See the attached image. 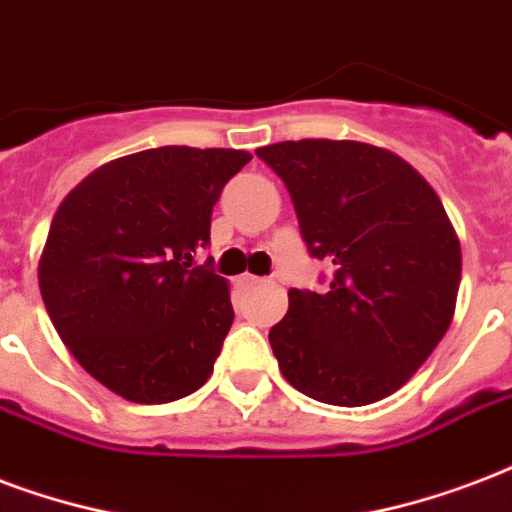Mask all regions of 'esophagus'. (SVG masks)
Masks as SVG:
<instances>
[{
    "instance_id": "34e87169",
    "label": "esophagus",
    "mask_w": 512,
    "mask_h": 512,
    "mask_svg": "<svg viewBox=\"0 0 512 512\" xmlns=\"http://www.w3.org/2000/svg\"><path fill=\"white\" fill-rule=\"evenodd\" d=\"M239 284L241 287H255V284H260V279L252 276V273H244V276H239Z\"/></svg>"
}]
</instances>
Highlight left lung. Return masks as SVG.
I'll list each match as a JSON object with an SVG mask.
<instances>
[{"label": "left lung", "mask_w": 512, "mask_h": 512, "mask_svg": "<svg viewBox=\"0 0 512 512\" xmlns=\"http://www.w3.org/2000/svg\"><path fill=\"white\" fill-rule=\"evenodd\" d=\"M292 198L327 290H290L268 341L279 370L319 403L357 408L397 392L454 319L462 249L438 193L373 144L300 139L260 147Z\"/></svg>", "instance_id": "obj_1"}]
</instances>
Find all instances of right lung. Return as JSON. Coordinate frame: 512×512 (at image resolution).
I'll return each instance as SVG.
<instances>
[{"instance_id":"add662e5","label":"right lung","mask_w":512,"mask_h":512,"mask_svg":"<svg viewBox=\"0 0 512 512\" xmlns=\"http://www.w3.org/2000/svg\"><path fill=\"white\" fill-rule=\"evenodd\" d=\"M244 150L158 147L101 166L66 195L39 257L50 322L99 384L171 403L212 376L233 325L228 282L193 265Z\"/></svg>"}]
</instances>
